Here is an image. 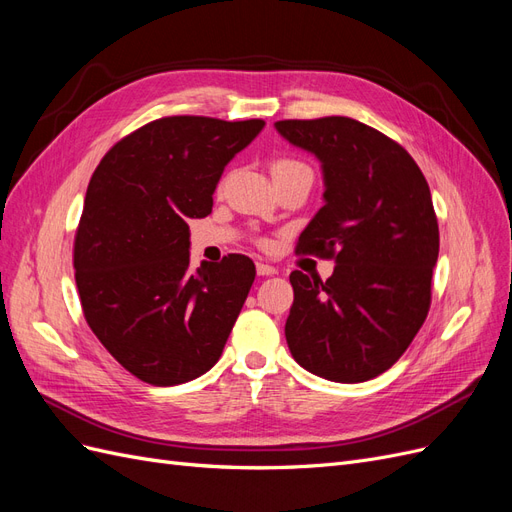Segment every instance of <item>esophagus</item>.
Segmentation results:
<instances>
[{
    "label": "esophagus",
    "instance_id": "obj_1",
    "mask_svg": "<svg viewBox=\"0 0 512 512\" xmlns=\"http://www.w3.org/2000/svg\"><path fill=\"white\" fill-rule=\"evenodd\" d=\"M256 271H258V275H262V277L275 275V273H277V269L271 267V265H267V262H256Z\"/></svg>",
    "mask_w": 512,
    "mask_h": 512
}]
</instances>
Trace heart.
Returning <instances> with one entry per match:
<instances>
[{"instance_id":"1","label":"heart","mask_w":512,"mask_h":512,"mask_svg":"<svg viewBox=\"0 0 512 512\" xmlns=\"http://www.w3.org/2000/svg\"><path fill=\"white\" fill-rule=\"evenodd\" d=\"M297 168H307L303 162H297V160H290V158H284V160H275L273 162V175L277 173H286V170H297Z\"/></svg>"}]
</instances>
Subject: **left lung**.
<instances>
[{"mask_svg": "<svg viewBox=\"0 0 512 512\" xmlns=\"http://www.w3.org/2000/svg\"><path fill=\"white\" fill-rule=\"evenodd\" d=\"M275 130L322 168L324 205L297 250L335 260L327 282L290 273V354L324 380H371L429 312L440 250L429 185L404 147L356 119H286Z\"/></svg>", "mask_w": 512, "mask_h": 512, "instance_id": "8db88e82", "label": "left lung"}]
</instances>
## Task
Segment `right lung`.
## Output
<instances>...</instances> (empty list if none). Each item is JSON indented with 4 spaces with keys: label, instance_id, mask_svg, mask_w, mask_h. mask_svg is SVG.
<instances>
[{
    "label": "right lung",
    "instance_id": "1",
    "mask_svg": "<svg viewBox=\"0 0 512 512\" xmlns=\"http://www.w3.org/2000/svg\"><path fill=\"white\" fill-rule=\"evenodd\" d=\"M262 128V119H156L91 175L74 237L76 288L89 329L138 380L183 384L222 356L256 267L228 254L190 269L188 220L211 213L226 164Z\"/></svg>",
    "mask_w": 512,
    "mask_h": 512
}]
</instances>
